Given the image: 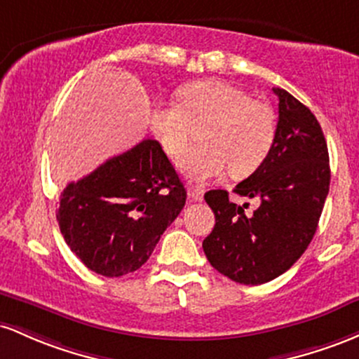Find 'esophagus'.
<instances>
[{
    "label": "esophagus",
    "instance_id": "34e87169",
    "mask_svg": "<svg viewBox=\"0 0 359 359\" xmlns=\"http://www.w3.org/2000/svg\"><path fill=\"white\" fill-rule=\"evenodd\" d=\"M188 196H190V198L195 200V201H201V200H203V190H201V188L190 187V188H188Z\"/></svg>",
    "mask_w": 359,
    "mask_h": 359
}]
</instances>
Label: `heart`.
I'll return each mask as SVG.
<instances>
[{"label": "heart", "instance_id": "heart-1", "mask_svg": "<svg viewBox=\"0 0 359 359\" xmlns=\"http://www.w3.org/2000/svg\"><path fill=\"white\" fill-rule=\"evenodd\" d=\"M180 100L181 104H152L149 123L164 151L176 156L190 140L193 126L208 122L201 132L205 146L188 149L178 161L190 183H207L227 168L232 178H245L268 159L276 139V116L268 103L224 79L184 84Z\"/></svg>", "mask_w": 359, "mask_h": 359}]
</instances>
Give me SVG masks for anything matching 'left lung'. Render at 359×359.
I'll return each instance as SVG.
<instances>
[{
  "instance_id": "obj_1",
  "label": "left lung",
  "mask_w": 359,
  "mask_h": 359,
  "mask_svg": "<svg viewBox=\"0 0 359 359\" xmlns=\"http://www.w3.org/2000/svg\"><path fill=\"white\" fill-rule=\"evenodd\" d=\"M280 100L275 146L268 159L233 191L259 200L248 215L225 190L205 193L215 227L203 251L219 273L243 285L283 275L309 248L329 193L331 169L322 128L295 96L273 88Z\"/></svg>"
}]
</instances>
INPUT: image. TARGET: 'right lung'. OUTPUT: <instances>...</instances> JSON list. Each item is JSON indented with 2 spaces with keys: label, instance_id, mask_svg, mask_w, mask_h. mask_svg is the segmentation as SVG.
<instances>
[{
  "label": "right lung",
  "instance_id": "add662e5",
  "mask_svg": "<svg viewBox=\"0 0 359 359\" xmlns=\"http://www.w3.org/2000/svg\"><path fill=\"white\" fill-rule=\"evenodd\" d=\"M184 201V184L161 144L144 139L67 184L57 222L84 266L115 278L146 263Z\"/></svg>",
  "mask_w": 359,
  "mask_h": 359
}]
</instances>
